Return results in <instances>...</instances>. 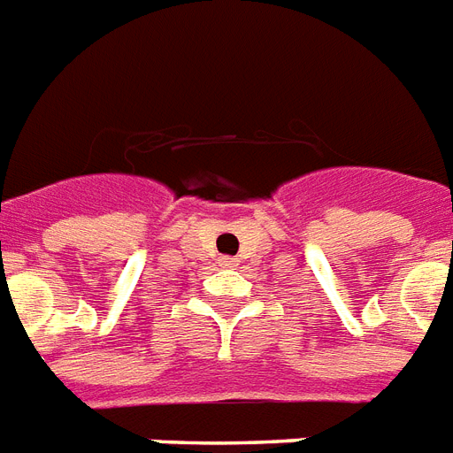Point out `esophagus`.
<instances>
[{
  "label": "esophagus",
  "instance_id": "obj_1",
  "mask_svg": "<svg viewBox=\"0 0 453 453\" xmlns=\"http://www.w3.org/2000/svg\"><path fill=\"white\" fill-rule=\"evenodd\" d=\"M219 264L223 265V268H234V265H237V258H233V257H220V258H219Z\"/></svg>",
  "mask_w": 453,
  "mask_h": 453
}]
</instances>
